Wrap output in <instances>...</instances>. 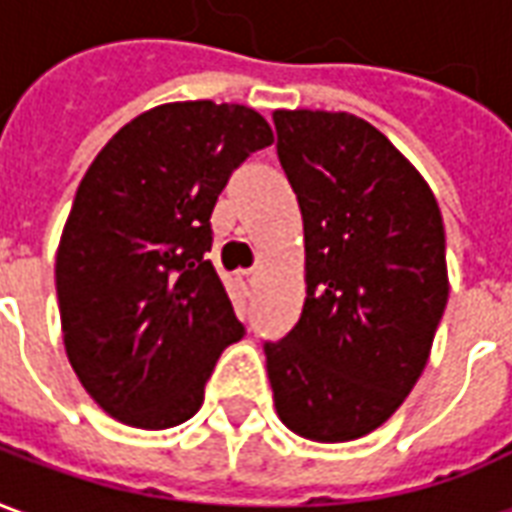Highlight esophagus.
<instances>
[{
    "instance_id": "1",
    "label": "esophagus",
    "mask_w": 512,
    "mask_h": 512,
    "mask_svg": "<svg viewBox=\"0 0 512 512\" xmlns=\"http://www.w3.org/2000/svg\"><path fill=\"white\" fill-rule=\"evenodd\" d=\"M241 279H244L246 293H252V290H255V282H257V271L255 268H249V271H244V274H241Z\"/></svg>"
}]
</instances>
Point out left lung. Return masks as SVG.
I'll list each match as a JSON object with an SVG mask.
<instances>
[{"label":"left lung","mask_w":512,"mask_h":512,"mask_svg":"<svg viewBox=\"0 0 512 512\" xmlns=\"http://www.w3.org/2000/svg\"><path fill=\"white\" fill-rule=\"evenodd\" d=\"M277 156L304 219L307 299L263 343L279 419L351 441L395 414L447 307L444 224L428 183L348 112H274Z\"/></svg>","instance_id":"1"}]
</instances>
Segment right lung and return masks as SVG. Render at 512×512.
<instances>
[{
	"label": "right lung",
	"mask_w": 512,
	"mask_h": 512,
	"mask_svg": "<svg viewBox=\"0 0 512 512\" xmlns=\"http://www.w3.org/2000/svg\"><path fill=\"white\" fill-rule=\"evenodd\" d=\"M271 142L255 109L186 101L131 120L87 169L54 274L71 367L109 417L145 430L186 422L216 359L244 337L205 255L227 180Z\"/></svg>",
	"instance_id": "obj_1"
}]
</instances>
